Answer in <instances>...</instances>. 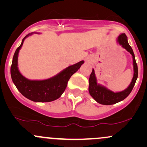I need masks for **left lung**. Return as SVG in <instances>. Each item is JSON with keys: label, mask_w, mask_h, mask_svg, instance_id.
<instances>
[{"label": "left lung", "mask_w": 147, "mask_h": 147, "mask_svg": "<svg viewBox=\"0 0 147 147\" xmlns=\"http://www.w3.org/2000/svg\"><path fill=\"white\" fill-rule=\"evenodd\" d=\"M117 42L119 45H121L124 48H125L128 52H130L133 57V77L131 81V84L127 88L121 92H114L113 91L109 90L106 87L99 85L97 83V79H96L95 70L92 69L89 78V93L92 96L97 102L103 105H112L116 103L121 102L124 100L126 97H127L131 92L132 91L136 80H137L138 75V65L136 63L135 55L133 53V49L130 46L128 43L127 36L125 34H121L117 38Z\"/></svg>", "instance_id": "8db88e82"}]
</instances>
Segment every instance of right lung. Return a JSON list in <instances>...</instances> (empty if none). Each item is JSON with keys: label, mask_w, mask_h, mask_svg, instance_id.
<instances>
[{"label": "right lung", "mask_w": 147, "mask_h": 147, "mask_svg": "<svg viewBox=\"0 0 147 147\" xmlns=\"http://www.w3.org/2000/svg\"><path fill=\"white\" fill-rule=\"evenodd\" d=\"M32 33L28 34L22 40L21 44L16 49L11 65V77L18 91L26 98L35 102H49L59 98L65 90L70 77L80 68L84 63L81 61L70 65L51 78L45 80H30L20 73L18 68V55L25 38Z\"/></svg>", "instance_id": "right-lung-1"}]
</instances>
